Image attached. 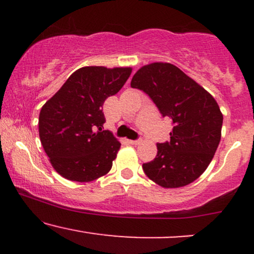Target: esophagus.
<instances>
[{"instance_id":"obj_1","label":"esophagus","mask_w":254,"mask_h":254,"mask_svg":"<svg viewBox=\"0 0 254 254\" xmlns=\"http://www.w3.org/2000/svg\"><path fill=\"white\" fill-rule=\"evenodd\" d=\"M130 144H132V145H136V144H138V143H141L142 142V139L141 138H138V139H130Z\"/></svg>"}]
</instances>
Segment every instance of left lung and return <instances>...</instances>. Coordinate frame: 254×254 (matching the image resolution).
<instances>
[{
	"mask_svg": "<svg viewBox=\"0 0 254 254\" xmlns=\"http://www.w3.org/2000/svg\"><path fill=\"white\" fill-rule=\"evenodd\" d=\"M131 87L143 90L162 117H170V142L157 143L153 161L143 164L145 176L166 189L189 185L203 174L221 139L223 116L210 93L171 63L138 69Z\"/></svg>",
	"mask_w": 254,
	"mask_h": 254,
	"instance_id": "left-lung-1",
	"label": "left lung"
}]
</instances>
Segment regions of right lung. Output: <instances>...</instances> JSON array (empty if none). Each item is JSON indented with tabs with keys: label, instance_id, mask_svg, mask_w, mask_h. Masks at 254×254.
Returning a JSON list of instances; mask_svg holds the SVG:
<instances>
[{
	"label": "right lung",
	"instance_id": "right-lung-1",
	"mask_svg": "<svg viewBox=\"0 0 254 254\" xmlns=\"http://www.w3.org/2000/svg\"><path fill=\"white\" fill-rule=\"evenodd\" d=\"M131 68L83 66L72 72L39 113V137L52 167L72 182L109 173L121 143L103 130V105L121 90Z\"/></svg>",
	"mask_w": 254,
	"mask_h": 254
}]
</instances>
